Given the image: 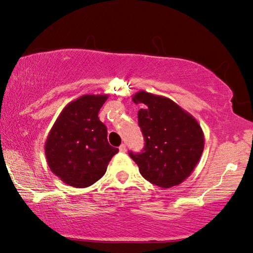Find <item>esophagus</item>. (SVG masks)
Here are the masks:
<instances>
[{"mask_svg":"<svg viewBox=\"0 0 253 253\" xmlns=\"http://www.w3.org/2000/svg\"><path fill=\"white\" fill-rule=\"evenodd\" d=\"M119 151L120 152H126V145L125 144H122L119 146Z\"/></svg>","mask_w":253,"mask_h":253,"instance_id":"34e87169","label":"esophagus"}]
</instances>
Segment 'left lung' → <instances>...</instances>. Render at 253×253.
I'll return each mask as SVG.
<instances>
[{
  "instance_id": "1",
  "label": "left lung",
  "mask_w": 253,
  "mask_h": 253,
  "mask_svg": "<svg viewBox=\"0 0 253 253\" xmlns=\"http://www.w3.org/2000/svg\"><path fill=\"white\" fill-rule=\"evenodd\" d=\"M134 103H142L138 125L145 146L129 152L139 172L154 185L168 188L192 174L205 148V135L198 120L168 97L139 90Z\"/></svg>"
}]
</instances>
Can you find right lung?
I'll use <instances>...</instances> for the list:
<instances>
[{"label":"right lung","instance_id":"add662e5","mask_svg":"<svg viewBox=\"0 0 253 253\" xmlns=\"http://www.w3.org/2000/svg\"><path fill=\"white\" fill-rule=\"evenodd\" d=\"M108 94H86L60 112L45 141L48 167L63 183L87 187L102 177L109 161L118 152L107 138V127L99 111Z\"/></svg>","mask_w":253,"mask_h":253}]
</instances>
